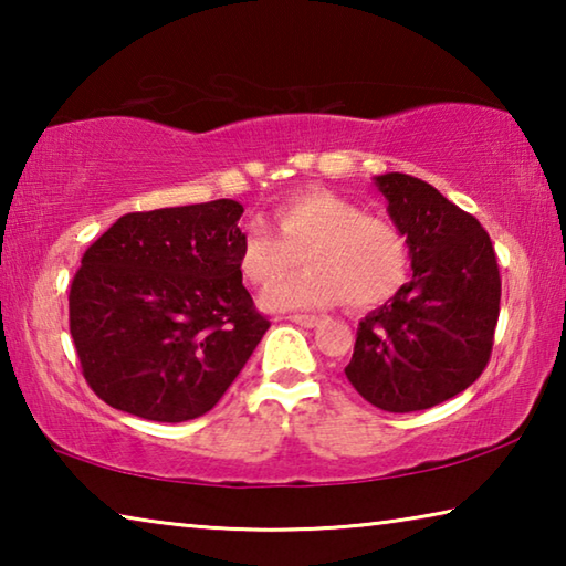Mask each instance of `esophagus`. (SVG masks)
I'll return each mask as SVG.
<instances>
[{
	"label": "esophagus",
	"instance_id": "esophagus-1",
	"mask_svg": "<svg viewBox=\"0 0 566 566\" xmlns=\"http://www.w3.org/2000/svg\"><path fill=\"white\" fill-rule=\"evenodd\" d=\"M286 319L300 324V327H306V329L317 327L319 324V317H314V314H292V317H286Z\"/></svg>",
	"mask_w": 566,
	"mask_h": 566
}]
</instances>
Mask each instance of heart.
<instances>
[{
	"label": "heart",
	"mask_w": 566,
	"mask_h": 566,
	"mask_svg": "<svg viewBox=\"0 0 566 566\" xmlns=\"http://www.w3.org/2000/svg\"><path fill=\"white\" fill-rule=\"evenodd\" d=\"M275 232L249 219L239 244V270L254 284H271L304 253V273L270 286L262 304L272 312L319 310L347 300L354 310L387 302L407 272L405 237L389 219L327 189L296 191L276 207Z\"/></svg>",
	"instance_id": "heart-1"
}]
</instances>
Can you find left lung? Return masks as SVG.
Returning <instances> with one entry per match:
<instances>
[{
  "instance_id": "8db88e82",
  "label": "left lung",
  "mask_w": 566,
  "mask_h": 566,
  "mask_svg": "<svg viewBox=\"0 0 566 566\" xmlns=\"http://www.w3.org/2000/svg\"><path fill=\"white\" fill-rule=\"evenodd\" d=\"M407 239L411 282L359 322L344 375L385 411H419L474 385L490 361L502 280L490 234L417 177H375Z\"/></svg>"
}]
</instances>
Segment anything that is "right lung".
Returning a JSON list of instances; mask_svg holds the SVG:
<instances>
[{"mask_svg":"<svg viewBox=\"0 0 566 566\" xmlns=\"http://www.w3.org/2000/svg\"><path fill=\"white\" fill-rule=\"evenodd\" d=\"M234 199L119 217L82 256L70 332L109 407L151 421L207 415L270 319L242 284Z\"/></svg>","mask_w":566,"mask_h":566,"instance_id":"1","label":"right lung"}]
</instances>
